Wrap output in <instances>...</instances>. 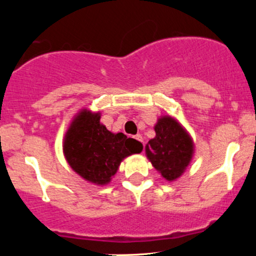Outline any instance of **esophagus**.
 <instances>
[{
  "mask_svg": "<svg viewBox=\"0 0 256 256\" xmlns=\"http://www.w3.org/2000/svg\"><path fill=\"white\" fill-rule=\"evenodd\" d=\"M134 138H136L137 140H140V142H142L143 143V136L140 134H137L136 136H134Z\"/></svg>",
  "mask_w": 256,
  "mask_h": 256,
  "instance_id": "1",
  "label": "esophagus"
}]
</instances>
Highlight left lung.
I'll use <instances>...</instances> for the list:
<instances>
[{
  "label": "left lung",
  "instance_id": "left-lung-1",
  "mask_svg": "<svg viewBox=\"0 0 256 256\" xmlns=\"http://www.w3.org/2000/svg\"><path fill=\"white\" fill-rule=\"evenodd\" d=\"M155 137L146 146V155L167 182L182 177L192 162L195 144L189 132L177 119L162 116L154 126Z\"/></svg>",
  "mask_w": 256,
  "mask_h": 256
}]
</instances>
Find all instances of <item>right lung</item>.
<instances>
[{
	"instance_id": "obj_1",
	"label": "right lung",
	"mask_w": 256,
	"mask_h": 256,
	"mask_svg": "<svg viewBox=\"0 0 256 256\" xmlns=\"http://www.w3.org/2000/svg\"><path fill=\"white\" fill-rule=\"evenodd\" d=\"M101 113L83 108L72 119L64 134L62 150L71 168L95 185L110 183L125 158L142 152V143L113 134L100 122Z\"/></svg>"
}]
</instances>
